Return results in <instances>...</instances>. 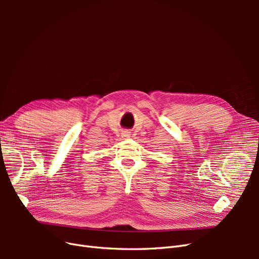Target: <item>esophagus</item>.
I'll list each match as a JSON object with an SVG mask.
<instances>
[{
  "mask_svg": "<svg viewBox=\"0 0 259 259\" xmlns=\"http://www.w3.org/2000/svg\"><path fill=\"white\" fill-rule=\"evenodd\" d=\"M130 137H131V133H130V132L124 131V132L122 133V138L127 139V138H130Z\"/></svg>",
  "mask_w": 259,
  "mask_h": 259,
  "instance_id": "obj_1",
  "label": "esophagus"
}]
</instances>
